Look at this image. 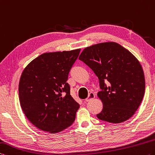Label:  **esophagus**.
<instances>
[{
  "instance_id": "34e87169",
  "label": "esophagus",
  "mask_w": 155,
  "mask_h": 155,
  "mask_svg": "<svg viewBox=\"0 0 155 155\" xmlns=\"http://www.w3.org/2000/svg\"><path fill=\"white\" fill-rule=\"evenodd\" d=\"M95 93H93V92H91V93H89V94H88V97H87V99H86L85 101H90V100H92V99L95 98Z\"/></svg>"
}]
</instances>
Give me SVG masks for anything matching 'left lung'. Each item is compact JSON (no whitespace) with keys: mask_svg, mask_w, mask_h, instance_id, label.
I'll use <instances>...</instances> for the list:
<instances>
[{"mask_svg":"<svg viewBox=\"0 0 155 155\" xmlns=\"http://www.w3.org/2000/svg\"><path fill=\"white\" fill-rule=\"evenodd\" d=\"M79 60L93 71L100 81L101 91L97 96L103 109L97 118L113 124L130 119L145 93L143 71L135 55L118 43L107 42L85 48Z\"/></svg>","mask_w":155,"mask_h":155,"instance_id":"left-lung-1","label":"left lung"}]
</instances>
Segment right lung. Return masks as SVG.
I'll use <instances>...</instances> for the list:
<instances>
[{"label": "right lung", "mask_w": 155, "mask_h": 155, "mask_svg": "<svg viewBox=\"0 0 155 155\" xmlns=\"http://www.w3.org/2000/svg\"><path fill=\"white\" fill-rule=\"evenodd\" d=\"M80 52V49L45 53L22 71L18 87L20 106L40 130L58 133L75 121L80 105L70 95L67 81Z\"/></svg>", "instance_id": "1"}]
</instances>
